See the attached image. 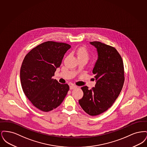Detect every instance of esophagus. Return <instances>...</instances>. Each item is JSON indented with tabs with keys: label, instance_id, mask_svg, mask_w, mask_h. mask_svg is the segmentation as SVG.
<instances>
[{
	"label": "esophagus",
	"instance_id": "34e87169",
	"mask_svg": "<svg viewBox=\"0 0 147 147\" xmlns=\"http://www.w3.org/2000/svg\"><path fill=\"white\" fill-rule=\"evenodd\" d=\"M76 88H77V86L74 85V84H72V85H71L70 86V89H75Z\"/></svg>",
	"mask_w": 147,
	"mask_h": 147
}]
</instances>
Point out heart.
<instances>
[{"label": "heart", "mask_w": 147, "mask_h": 147, "mask_svg": "<svg viewBox=\"0 0 147 147\" xmlns=\"http://www.w3.org/2000/svg\"><path fill=\"white\" fill-rule=\"evenodd\" d=\"M77 55H78V57H85L87 59L89 58V53L87 49H85L84 47H80L77 50Z\"/></svg>", "instance_id": "heart-1"}]
</instances>
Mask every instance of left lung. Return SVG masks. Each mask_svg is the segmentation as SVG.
<instances>
[{
  "label": "left lung",
  "mask_w": 147,
  "mask_h": 147,
  "mask_svg": "<svg viewBox=\"0 0 147 147\" xmlns=\"http://www.w3.org/2000/svg\"><path fill=\"white\" fill-rule=\"evenodd\" d=\"M90 43L98 53L92 70L96 83L90 90L87 86L81 88L84 95L79 104L88 115L97 116L111 107L118 98L125 82L124 66L115 48L98 41Z\"/></svg>",
  "instance_id": "obj_1"
}]
</instances>
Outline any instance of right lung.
Wrapping results in <instances>:
<instances>
[{"label": "right lung", "mask_w": 147, "mask_h": 147, "mask_svg": "<svg viewBox=\"0 0 147 147\" xmlns=\"http://www.w3.org/2000/svg\"><path fill=\"white\" fill-rule=\"evenodd\" d=\"M71 46L63 42L46 41L31 49L25 56L20 69L23 91L36 108L49 112L61 104L69 89L52 77L60 67Z\"/></svg>", "instance_id": "add662e5"}]
</instances>
